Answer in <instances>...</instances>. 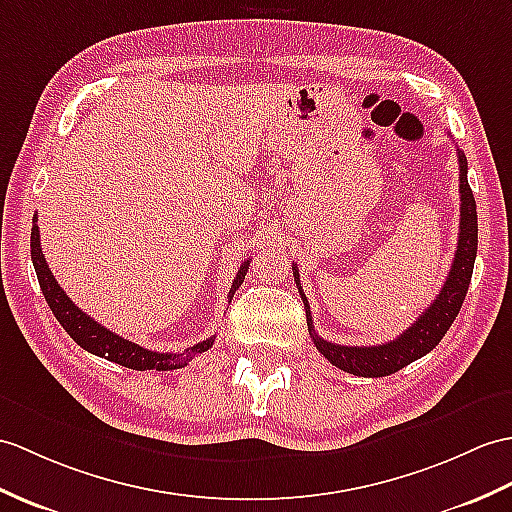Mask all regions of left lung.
Instances as JSON below:
<instances>
[{"instance_id": "8db88e82", "label": "left lung", "mask_w": 512, "mask_h": 512, "mask_svg": "<svg viewBox=\"0 0 512 512\" xmlns=\"http://www.w3.org/2000/svg\"><path fill=\"white\" fill-rule=\"evenodd\" d=\"M458 163H460V231H458V246L454 255V264H451L449 275L443 283L441 292L436 294L434 303L414 320L412 327H408L403 334L395 340L384 344H373V347H344V344H336L323 340L316 336L310 303H307L305 294L301 290L299 281V268L292 266L294 281L299 285L301 299L305 303L307 314V329L316 344V349L325 355V358L334 364L340 371H347L351 375L360 377H384L401 371L403 366L410 362L423 358L425 353H430L438 342L443 340L447 329L454 323L462 301H465L475 253H478V213H475V198L467 181V157L458 150Z\"/></svg>"}]
</instances>
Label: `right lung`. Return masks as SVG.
Returning <instances> with one entry per match:
<instances>
[{
  "label": "right lung",
  "instance_id": "right-lung-1",
  "mask_svg": "<svg viewBox=\"0 0 512 512\" xmlns=\"http://www.w3.org/2000/svg\"><path fill=\"white\" fill-rule=\"evenodd\" d=\"M37 220H39L37 213H34L32 233H30V255H32L34 270H37L39 285H41L45 301H47V305H50V310L56 316L58 323L63 325V329L80 344L82 349L93 353V355H100V358L109 360V362L133 368V371H152V368L154 371H172V368L187 366V362L194 360L198 353H205L207 349L213 347V340H216V336L202 340V342L194 344V347H187L183 353H159V351H150V349L139 347V344L124 340L122 336H117V334H113V331L102 327L98 320H93L89 314L82 312L80 307L65 294L61 285H58V281L54 279L52 270L45 264V257L41 251V237H39ZM248 261L251 259H246L240 266V270H237V275L231 285V292H229V299L242 285L246 272H248Z\"/></svg>",
  "mask_w": 512,
  "mask_h": 512
}]
</instances>
